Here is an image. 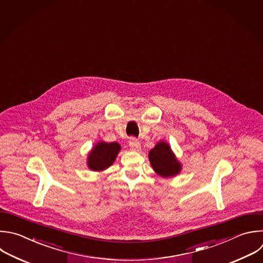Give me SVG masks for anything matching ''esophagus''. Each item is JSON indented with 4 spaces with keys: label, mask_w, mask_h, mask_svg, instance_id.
I'll list each match as a JSON object with an SVG mask.
<instances>
[{
    "label": "esophagus",
    "mask_w": 263,
    "mask_h": 263,
    "mask_svg": "<svg viewBox=\"0 0 263 263\" xmlns=\"http://www.w3.org/2000/svg\"><path fill=\"white\" fill-rule=\"evenodd\" d=\"M129 145L131 147V151H133V152H139V149L141 147L140 146V142L137 139H135V138H132L129 141Z\"/></svg>",
    "instance_id": "obj_1"
}]
</instances>
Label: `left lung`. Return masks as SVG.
<instances>
[{
  "mask_svg": "<svg viewBox=\"0 0 263 263\" xmlns=\"http://www.w3.org/2000/svg\"><path fill=\"white\" fill-rule=\"evenodd\" d=\"M148 160L154 171L161 178H173L182 171V163L172 152L170 145L163 140L149 151Z\"/></svg>",
  "mask_w": 263,
  "mask_h": 263,
  "instance_id": "1",
  "label": "left lung"
}]
</instances>
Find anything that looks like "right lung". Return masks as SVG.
Here are the masks:
<instances>
[{"mask_svg":"<svg viewBox=\"0 0 263 263\" xmlns=\"http://www.w3.org/2000/svg\"><path fill=\"white\" fill-rule=\"evenodd\" d=\"M121 145L118 142L98 141L87 155V167L93 171H103L110 167L116 161Z\"/></svg>","mask_w":263,"mask_h":263,"instance_id":"right-lung-1","label":"right lung"}]
</instances>
